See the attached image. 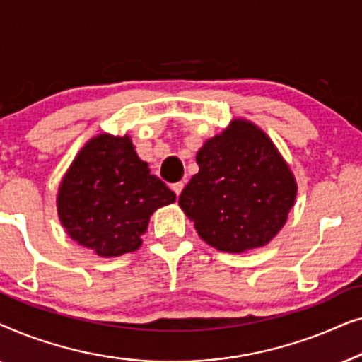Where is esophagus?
<instances>
[{"instance_id": "obj_1", "label": "esophagus", "mask_w": 362, "mask_h": 362, "mask_svg": "<svg viewBox=\"0 0 362 362\" xmlns=\"http://www.w3.org/2000/svg\"><path fill=\"white\" fill-rule=\"evenodd\" d=\"M182 187H185V182H182V181H180V182H175V185H171V189L176 192V196H180V194H181Z\"/></svg>"}]
</instances>
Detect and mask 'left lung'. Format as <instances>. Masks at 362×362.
Wrapping results in <instances>:
<instances>
[{"instance_id": "left-lung-1", "label": "left lung", "mask_w": 362, "mask_h": 362, "mask_svg": "<svg viewBox=\"0 0 362 362\" xmlns=\"http://www.w3.org/2000/svg\"><path fill=\"white\" fill-rule=\"evenodd\" d=\"M199 173L180 196L197 234L239 254L274 239L295 202L296 182L274 143L254 123L234 120L196 155Z\"/></svg>"}]
</instances>
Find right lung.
I'll return each instance as SVG.
<instances>
[{
    "instance_id": "obj_1",
    "label": "right lung",
    "mask_w": 362,
    "mask_h": 362,
    "mask_svg": "<svg viewBox=\"0 0 362 362\" xmlns=\"http://www.w3.org/2000/svg\"><path fill=\"white\" fill-rule=\"evenodd\" d=\"M176 194L133 150L128 136L98 135L78 153L59 187L57 211L67 234L102 257L141 245L150 216Z\"/></svg>"
}]
</instances>
